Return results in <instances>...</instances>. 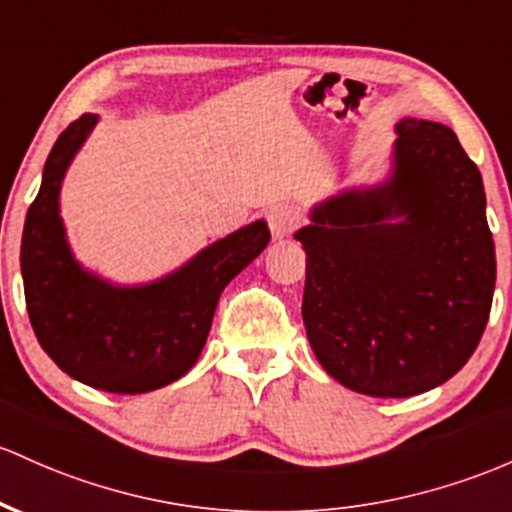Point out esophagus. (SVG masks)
I'll use <instances>...</instances> for the list:
<instances>
[{
    "instance_id": "1",
    "label": "esophagus",
    "mask_w": 512,
    "mask_h": 512,
    "mask_svg": "<svg viewBox=\"0 0 512 512\" xmlns=\"http://www.w3.org/2000/svg\"><path fill=\"white\" fill-rule=\"evenodd\" d=\"M301 216L299 211H294L291 206H277V209L269 211V230L277 240L289 238L296 228H299Z\"/></svg>"
}]
</instances>
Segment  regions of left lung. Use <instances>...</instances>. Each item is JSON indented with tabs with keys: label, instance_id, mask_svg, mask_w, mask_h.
I'll return each instance as SVG.
<instances>
[{
	"label": "left lung",
	"instance_id": "left-lung-1",
	"mask_svg": "<svg viewBox=\"0 0 512 512\" xmlns=\"http://www.w3.org/2000/svg\"><path fill=\"white\" fill-rule=\"evenodd\" d=\"M303 325L320 367L347 389L408 398L474 355L496 286L479 167L445 123H396L391 167L313 204Z\"/></svg>",
	"mask_w": 512,
	"mask_h": 512
}]
</instances>
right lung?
<instances>
[{
  "label": "right lung",
  "mask_w": 512,
  "mask_h": 512,
  "mask_svg": "<svg viewBox=\"0 0 512 512\" xmlns=\"http://www.w3.org/2000/svg\"><path fill=\"white\" fill-rule=\"evenodd\" d=\"M97 123V114L70 123L43 167L21 238L26 308L41 347L72 379L109 393H148L194 367L223 289L272 235L257 218L153 282L119 284L84 267L67 240L60 192Z\"/></svg>",
  "instance_id": "obj_1"
}]
</instances>
